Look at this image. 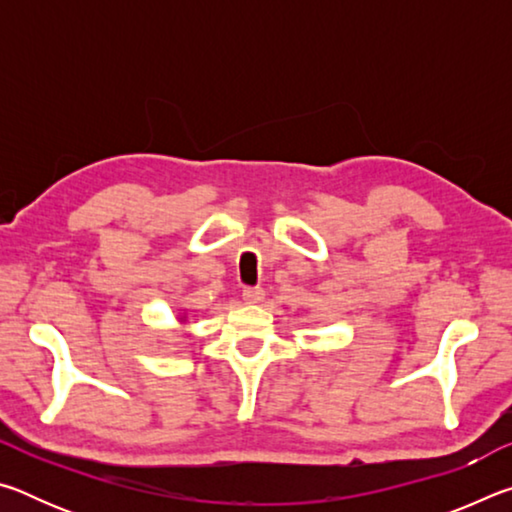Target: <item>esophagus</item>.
<instances>
[{"mask_svg":"<svg viewBox=\"0 0 512 512\" xmlns=\"http://www.w3.org/2000/svg\"><path fill=\"white\" fill-rule=\"evenodd\" d=\"M244 300L248 302V305H259V302L264 300V289L262 287H246Z\"/></svg>","mask_w":512,"mask_h":512,"instance_id":"obj_1","label":"esophagus"}]
</instances>
